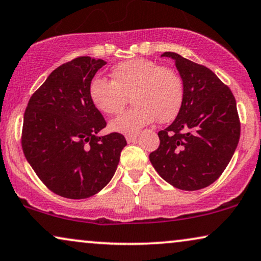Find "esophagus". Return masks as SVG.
Instances as JSON below:
<instances>
[{
	"label": "esophagus",
	"instance_id": "34e87169",
	"mask_svg": "<svg viewBox=\"0 0 261 261\" xmlns=\"http://www.w3.org/2000/svg\"><path fill=\"white\" fill-rule=\"evenodd\" d=\"M137 138H138V134H137V133H134V134H127V135H126V139H127L128 143H132V141H134Z\"/></svg>",
	"mask_w": 261,
	"mask_h": 261
}]
</instances>
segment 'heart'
I'll return each instance as SVG.
<instances>
[{
    "label": "heart",
    "instance_id": "heart-1",
    "mask_svg": "<svg viewBox=\"0 0 261 261\" xmlns=\"http://www.w3.org/2000/svg\"><path fill=\"white\" fill-rule=\"evenodd\" d=\"M111 81L94 77L89 85L92 103L101 113L122 111L129 97L134 107L110 122V128L123 134L138 133L157 118L167 123L181 110L185 97L184 81L170 67L145 59L128 60L113 67Z\"/></svg>",
    "mask_w": 261,
    "mask_h": 261
}]
</instances>
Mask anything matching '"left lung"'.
<instances>
[{
    "label": "left lung",
    "instance_id": "obj_1",
    "mask_svg": "<svg viewBox=\"0 0 261 261\" xmlns=\"http://www.w3.org/2000/svg\"><path fill=\"white\" fill-rule=\"evenodd\" d=\"M162 56L175 61L185 97L174 122L158 132L161 143L150 162L174 187L198 191L222 175L238 146L241 124L236 100L207 67L176 53Z\"/></svg>",
    "mask_w": 261,
    "mask_h": 261
}]
</instances>
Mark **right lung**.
Returning a JSON list of instances; mask_svg holds the SVG:
<instances>
[{"label":"right lung","mask_w":261,"mask_h":261,"mask_svg":"<svg viewBox=\"0 0 261 261\" xmlns=\"http://www.w3.org/2000/svg\"><path fill=\"white\" fill-rule=\"evenodd\" d=\"M104 64L90 56L61 64L32 94L23 114V154L40 181L63 198H90L106 187L127 145L116 132L97 137L107 122L91 100L89 85Z\"/></svg>","instance_id":"right-lung-1"}]
</instances>
